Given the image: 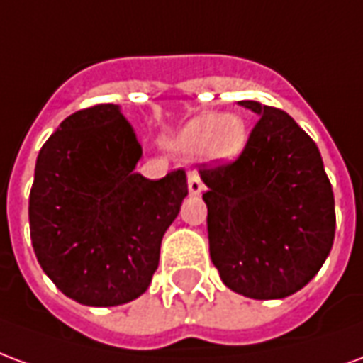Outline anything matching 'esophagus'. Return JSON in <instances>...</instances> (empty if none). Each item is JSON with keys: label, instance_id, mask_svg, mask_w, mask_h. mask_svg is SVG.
Listing matches in <instances>:
<instances>
[{"label": "esophagus", "instance_id": "obj_1", "mask_svg": "<svg viewBox=\"0 0 363 363\" xmlns=\"http://www.w3.org/2000/svg\"><path fill=\"white\" fill-rule=\"evenodd\" d=\"M204 190V184L200 181V174L196 171H190L189 173V192L192 196H198L200 192Z\"/></svg>", "mask_w": 363, "mask_h": 363}]
</instances>
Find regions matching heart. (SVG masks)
Listing matches in <instances>:
<instances>
[{
	"label": "heart",
	"mask_w": 363,
	"mask_h": 363,
	"mask_svg": "<svg viewBox=\"0 0 363 363\" xmlns=\"http://www.w3.org/2000/svg\"><path fill=\"white\" fill-rule=\"evenodd\" d=\"M247 124L239 114H200L181 128L174 147L194 155L202 151L212 161H233L247 145Z\"/></svg>",
	"instance_id": "heart-1"
}]
</instances>
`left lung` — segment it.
<instances>
[{"instance_id":"8db88e82","label":"left lung","mask_w":363,"mask_h":363,"mask_svg":"<svg viewBox=\"0 0 363 363\" xmlns=\"http://www.w3.org/2000/svg\"><path fill=\"white\" fill-rule=\"evenodd\" d=\"M260 118L235 161L204 163L210 257L229 289L281 299L319 272L335 241V196L319 147L288 112L239 101Z\"/></svg>"}]
</instances>
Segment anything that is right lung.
<instances>
[{
  "label": "right lung",
  "instance_id": "add662e5",
  "mask_svg": "<svg viewBox=\"0 0 363 363\" xmlns=\"http://www.w3.org/2000/svg\"><path fill=\"white\" fill-rule=\"evenodd\" d=\"M142 145L116 104L67 116L36 157L30 241L56 288L91 307L140 297L157 270L161 239L189 194L186 173H134Z\"/></svg>",
  "mask_w": 363,
  "mask_h": 363
}]
</instances>
